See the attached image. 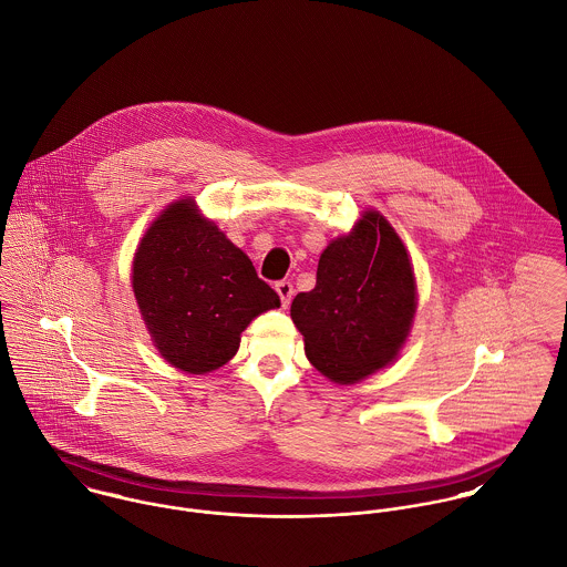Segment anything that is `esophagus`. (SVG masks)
Returning a JSON list of instances; mask_svg holds the SVG:
<instances>
[{
  "label": "esophagus",
  "instance_id": "1",
  "mask_svg": "<svg viewBox=\"0 0 567 567\" xmlns=\"http://www.w3.org/2000/svg\"><path fill=\"white\" fill-rule=\"evenodd\" d=\"M276 291H278L282 305L287 307L291 302V298H293V285L289 280H280V282H276Z\"/></svg>",
  "mask_w": 567,
  "mask_h": 567
}]
</instances>
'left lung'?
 I'll return each instance as SVG.
<instances>
[{"label":"left lung","mask_w":567,"mask_h":567,"mask_svg":"<svg viewBox=\"0 0 567 567\" xmlns=\"http://www.w3.org/2000/svg\"><path fill=\"white\" fill-rule=\"evenodd\" d=\"M414 311L416 285L408 251L372 210L322 251L316 287L291 302L309 361L338 383L361 381L392 361Z\"/></svg>","instance_id":"left-lung-1"}]
</instances>
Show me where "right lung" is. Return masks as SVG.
<instances>
[{"mask_svg":"<svg viewBox=\"0 0 567 567\" xmlns=\"http://www.w3.org/2000/svg\"><path fill=\"white\" fill-rule=\"evenodd\" d=\"M133 293L162 357L193 374L234 357L247 324L280 307L251 260L193 199L168 206L133 258Z\"/></svg>","mask_w":567,"mask_h":567,"instance_id":"1","label":"right lung"}]
</instances>
